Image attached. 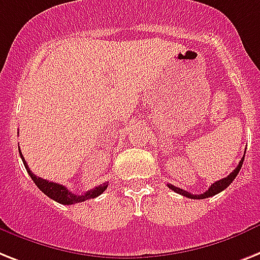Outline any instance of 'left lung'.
Instances as JSON below:
<instances>
[{
    "label": "left lung",
    "instance_id": "obj_1",
    "mask_svg": "<svg viewBox=\"0 0 260 260\" xmlns=\"http://www.w3.org/2000/svg\"><path fill=\"white\" fill-rule=\"evenodd\" d=\"M243 160H244V157H242V160L239 161L238 167H236L235 170H234L233 172H231V174L227 176V178L215 181L214 184H211L210 188L207 189L206 192H203V193H200V195H192V193H189L188 191H184V189L179 188V187H175V185H172V184H168V188H171L172 191L176 192V193H180V195L185 196V198H189V199H206V198L214 196V195H216V193H219V192L223 191V189L227 188V187H229V185L233 183L234 179H235L236 176H238V174H239L240 168H242V164H243Z\"/></svg>",
    "mask_w": 260,
    "mask_h": 260
}]
</instances>
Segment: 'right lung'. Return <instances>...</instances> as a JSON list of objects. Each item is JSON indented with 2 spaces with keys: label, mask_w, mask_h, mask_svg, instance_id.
Masks as SVG:
<instances>
[{
  "label": "right lung",
  "mask_w": 260,
  "mask_h": 260,
  "mask_svg": "<svg viewBox=\"0 0 260 260\" xmlns=\"http://www.w3.org/2000/svg\"><path fill=\"white\" fill-rule=\"evenodd\" d=\"M20 156H21V159H22V163H24L25 168H26L27 174H29V176L31 178V180L35 181V184L39 187L40 191L44 192V193H45L48 198H50V199L56 200L57 203L67 204V206H69V204L81 203V202H85V200L94 199V198H97L99 195H101V193L107 189V187H108V183H104V184L94 187L93 189L86 191L85 193H82V195H76V193L69 191V189L67 188V187H64V185L36 176V175L29 170V167H27L26 161H25L24 156H22L21 152H20Z\"/></svg>",
  "instance_id": "obj_1"
}]
</instances>
